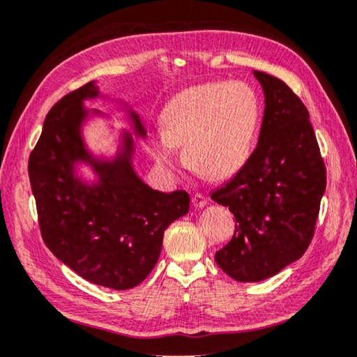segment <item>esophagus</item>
<instances>
[{"instance_id": "obj_1", "label": "esophagus", "mask_w": 357, "mask_h": 357, "mask_svg": "<svg viewBox=\"0 0 357 357\" xmlns=\"http://www.w3.org/2000/svg\"><path fill=\"white\" fill-rule=\"evenodd\" d=\"M191 202H192V206L195 207H204L207 204V199H206V196L204 195H201V192H197V195H195L191 197Z\"/></svg>"}]
</instances>
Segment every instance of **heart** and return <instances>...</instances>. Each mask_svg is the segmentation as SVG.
Here are the masks:
<instances>
[{
	"label": "heart",
	"mask_w": 357,
	"mask_h": 357,
	"mask_svg": "<svg viewBox=\"0 0 357 357\" xmlns=\"http://www.w3.org/2000/svg\"><path fill=\"white\" fill-rule=\"evenodd\" d=\"M261 104L256 91L241 82L191 86L162 110V132L151 140L155 160L166 171L178 167L175 147H185L191 169L208 178L237 172L253 150Z\"/></svg>",
	"instance_id": "obj_1"
}]
</instances>
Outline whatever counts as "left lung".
Listing matches in <instances>:
<instances>
[{"instance_id":"1","label":"left lung","mask_w":357,"mask_h":357,"mask_svg":"<svg viewBox=\"0 0 357 357\" xmlns=\"http://www.w3.org/2000/svg\"><path fill=\"white\" fill-rule=\"evenodd\" d=\"M255 75L266 96L258 145L241 171L210 195L236 218L234 236L215 261L237 282H261L305 253L326 190L305 104L282 79Z\"/></svg>"}]
</instances>
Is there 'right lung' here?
Returning a JSON list of instances; mask_svg holds the SVG:
<instances>
[{
  "label": "right lung",
  "instance_id": "obj_1",
  "mask_svg": "<svg viewBox=\"0 0 357 357\" xmlns=\"http://www.w3.org/2000/svg\"><path fill=\"white\" fill-rule=\"evenodd\" d=\"M98 96L93 82L68 93L49 110L28 160L40 236L63 264L89 282L112 289L142 283L160 258L167 226L188 213L186 191L151 190L131 167V137L112 161L85 150L82 101ZM137 132L145 131L132 114ZM90 162L100 175L93 187L73 177L75 162Z\"/></svg>",
  "mask_w": 357,
  "mask_h": 357
}]
</instances>
